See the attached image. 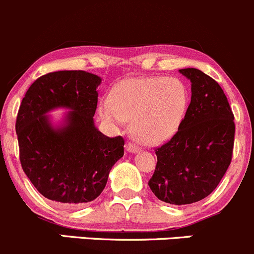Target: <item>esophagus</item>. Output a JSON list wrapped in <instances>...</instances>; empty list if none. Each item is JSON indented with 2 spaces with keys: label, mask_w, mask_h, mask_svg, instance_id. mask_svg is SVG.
Here are the masks:
<instances>
[{
  "label": "esophagus",
  "mask_w": 254,
  "mask_h": 254,
  "mask_svg": "<svg viewBox=\"0 0 254 254\" xmlns=\"http://www.w3.org/2000/svg\"><path fill=\"white\" fill-rule=\"evenodd\" d=\"M126 149H127V151H129V152H137L140 150V148H139L138 145H135L134 143H127Z\"/></svg>",
  "instance_id": "esophagus-1"
}]
</instances>
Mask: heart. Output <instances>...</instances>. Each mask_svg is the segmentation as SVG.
Instances as JSON below:
<instances>
[{
    "mask_svg": "<svg viewBox=\"0 0 254 254\" xmlns=\"http://www.w3.org/2000/svg\"><path fill=\"white\" fill-rule=\"evenodd\" d=\"M189 103L187 86L173 77H133L121 81L111 100L100 106L105 120L125 124L132 120V132L143 143L165 141L181 126Z\"/></svg>",
    "mask_w": 254,
    "mask_h": 254,
    "instance_id": "heart-1",
    "label": "heart"
}]
</instances>
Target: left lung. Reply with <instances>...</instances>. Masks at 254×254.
<instances>
[{"mask_svg": "<svg viewBox=\"0 0 254 254\" xmlns=\"http://www.w3.org/2000/svg\"><path fill=\"white\" fill-rule=\"evenodd\" d=\"M191 82V102L176 134L155 149L149 187L161 201L189 204L207 197L233 159L235 124L226 95L201 70H179Z\"/></svg>", "mask_w": 254, "mask_h": 254, "instance_id": "1", "label": "left lung"}]
</instances>
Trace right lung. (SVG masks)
I'll return each mask as SVG.
<instances>
[{"instance_id": "obj_1", "label": "right lung", "mask_w": 254, "mask_h": 254, "mask_svg": "<svg viewBox=\"0 0 254 254\" xmlns=\"http://www.w3.org/2000/svg\"><path fill=\"white\" fill-rule=\"evenodd\" d=\"M100 82L82 70L48 72L29 87L18 111L23 171L41 195L66 207L95 200L124 156L125 139L106 137L94 126ZM56 107L72 110L64 127L53 128L45 116Z\"/></svg>"}]
</instances>
